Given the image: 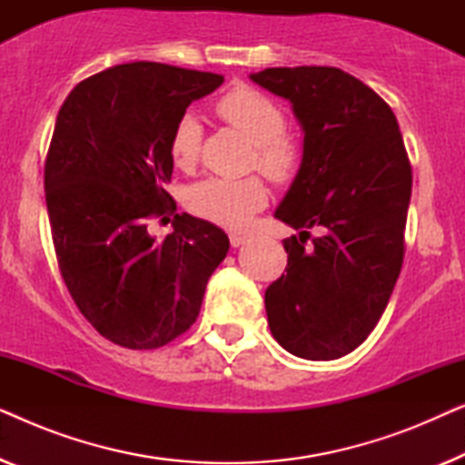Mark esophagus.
<instances>
[{"label":"esophagus","instance_id":"34e87169","mask_svg":"<svg viewBox=\"0 0 465 465\" xmlns=\"http://www.w3.org/2000/svg\"><path fill=\"white\" fill-rule=\"evenodd\" d=\"M245 241H247L245 234H241V232H231V245H232V247H239V245H243Z\"/></svg>","mask_w":465,"mask_h":465}]
</instances>
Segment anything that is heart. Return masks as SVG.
<instances>
[{
	"label": "heart",
	"instance_id": "1",
	"mask_svg": "<svg viewBox=\"0 0 465 465\" xmlns=\"http://www.w3.org/2000/svg\"><path fill=\"white\" fill-rule=\"evenodd\" d=\"M215 114L228 126L243 133L253 143L252 164L272 182L296 175L302 150L285 133V112L269 94L250 86H237L215 101ZM203 126L194 114H182L169 139V154L177 169H193L201 154ZM266 203V188L258 177L228 180L207 177L188 190V207L196 215L226 228H243L252 213Z\"/></svg>",
	"mask_w": 465,
	"mask_h": 465
}]
</instances>
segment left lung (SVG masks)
I'll return each mask as SVG.
<instances>
[{"mask_svg": "<svg viewBox=\"0 0 465 465\" xmlns=\"http://www.w3.org/2000/svg\"><path fill=\"white\" fill-rule=\"evenodd\" d=\"M250 78L288 99L304 131L301 169L275 212L301 232L283 241L285 275L266 288L271 332L298 358H342L377 326L402 269L412 173L398 120L339 67Z\"/></svg>", "mask_w": 465, "mask_h": 465, "instance_id": "obj_1", "label": "left lung"}]
</instances>
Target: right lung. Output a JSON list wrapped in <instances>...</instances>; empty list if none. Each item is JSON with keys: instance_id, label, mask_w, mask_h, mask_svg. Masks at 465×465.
Segmentation results:
<instances>
[{"instance_id": "add662e5", "label": "right lung", "mask_w": 465, "mask_h": 465, "mask_svg": "<svg viewBox=\"0 0 465 465\" xmlns=\"http://www.w3.org/2000/svg\"><path fill=\"white\" fill-rule=\"evenodd\" d=\"M224 78L164 63H124L82 80L56 116L44 190L59 271L75 307L107 341L156 349L199 317L228 241L212 222L175 213L158 241L148 220L175 212L171 131Z\"/></svg>"}]
</instances>
